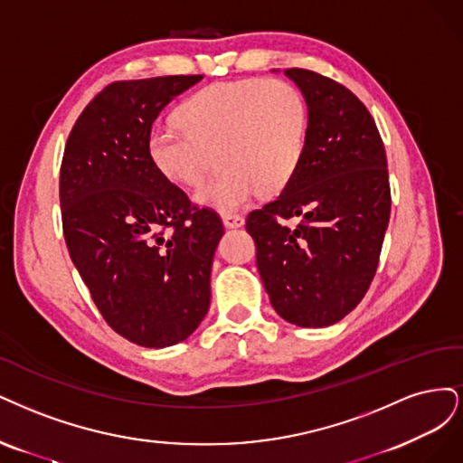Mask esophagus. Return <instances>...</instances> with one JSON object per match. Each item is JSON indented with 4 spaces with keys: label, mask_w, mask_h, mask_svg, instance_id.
<instances>
[{
    "label": "esophagus",
    "mask_w": 463,
    "mask_h": 463,
    "mask_svg": "<svg viewBox=\"0 0 463 463\" xmlns=\"http://www.w3.org/2000/svg\"><path fill=\"white\" fill-rule=\"evenodd\" d=\"M222 225H225L227 229H241L244 225V217L225 213V215H222Z\"/></svg>",
    "instance_id": "34e87169"
}]
</instances>
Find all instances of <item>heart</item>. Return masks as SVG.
<instances>
[{
	"label": "heart",
	"mask_w": 463,
	"mask_h": 463,
	"mask_svg": "<svg viewBox=\"0 0 463 463\" xmlns=\"http://www.w3.org/2000/svg\"><path fill=\"white\" fill-rule=\"evenodd\" d=\"M181 121L159 118L147 134V156L169 183L192 186L207 152L219 147L222 169L198 188L196 202L232 213L258 198L261 188H282L300 163L307 108L302 94L282 80H227L186 99Z\"/></svg>",
	"instance_id": "b5f03b06"
}]
</instances>
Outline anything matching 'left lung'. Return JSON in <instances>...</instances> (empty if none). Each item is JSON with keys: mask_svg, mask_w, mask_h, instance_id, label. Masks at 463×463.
<instances>
[{"mask_svg": "<svg viewBox=\"0 0 463 463\" xmlns=\"http://www.w3.org/2000/svg\"><path fill=\"white\" fill-rule=\"evenodd\" d=\"M285 74L307 106L304 152L280 196L248 215L246 231L275 311L317 329L346 317L375 277L391 217L389 171L377 125L348 88L306 69ZM292 216L303 219L294 230Z\"/></svg>", "mask_w": 463, "mask_h": 463, "instance_id": "obj_1", "label": "left lung"}]
</instances>
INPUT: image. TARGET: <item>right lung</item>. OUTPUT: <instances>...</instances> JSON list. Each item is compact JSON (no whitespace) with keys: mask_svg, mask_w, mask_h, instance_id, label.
I'll use <instances>...</instances> for the list:
<instances>
[{"mask_svg":"<svg viewBox=\"0 0 463 463\" xmlns=\"http://www.w3.org/2000/svg\"><path fill=\"white\" fill-rule=\"evenodd\" d=\"M202 79L109 84L77 118L63 154L59 200L69 256L103 319L144 348L186 340L210 309L222 222L192 207L147 156L157 115Z\"/></svg>","mask_w":463,"mask_h":463,"instance_id":"obj_1","label":"right lung"}]
</instances>
